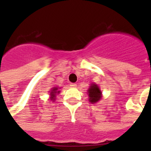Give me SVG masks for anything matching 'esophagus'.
<instances>
[{
  "label": "esophagus",
  "mask_w": 151,
  "mask_h": 151,
  "mask_svg": "<svg viewBox=\"0 0 151 151\" xmlns=\"http://www.w3.org/2000/svg\"><path fill=\"white\" fill-rule=\"evenodd\" d=\"M70 87H73V88H74V87H76V86H77V85H76L75 83H70Z\"/></svg>",
  "instance_id": "1"
}]
</instances>
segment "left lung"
Returning <instances> with one entry per match:
<instances>
[{
  "label": "left lung",
  "mask_w": 151,
  "mask_h": 151,
  "mask_svg": "<svg viewBox=\"0 0 151 151\" xmlns=\"http://www.w3.org/2000/svg\"><path fill=\"white\" fill-rule=\"evenodd\" d=\"M88 94L89 96V102L91 103H96L102 98V92L99 89V86L96 84H92L88 90Z\"/></svg>",
  "instance_id": "left-lung-1"
}]
</instances>
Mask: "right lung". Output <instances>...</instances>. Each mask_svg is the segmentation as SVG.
<instances>
[{
  "label": "right lung",
  "instance_id": "1",
  "mask_svg": "<svg viewBox=\"0 0 151 151\" xmlns=\"http://www.w3.org/2000/svg\"><path fill=\"white\" fill-rule=\"evenodd\" d=\"M59 92L60 91H59V88L57 87H54L52 88V90L50 91V99L52 101H55V96H56V94H59Z\"/></svg>",
  "mask_w": 151,
  "mask_h": 151
}]
</instances>
